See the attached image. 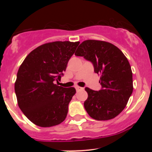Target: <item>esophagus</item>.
Returning a JSON list of instances; mask_svg holds the SVG:
<instances>
[{
  "instance_id": "34e87169",
  "label": "esophagus",
  "mask_w": 152,
  "mask_h": 152,
  "mask_svg": "<svg viewBox=\"0 0 152 152\" xmlns=\"http://www.w3.org/2000/svg\"><path fill=\"white\" fill-rule=\"evenodd\" d=\"M75 88H76V90L77 91H80V90H82V89H83V88H81V87L78 86H75Z\"/></svg>"
}]
</instances>
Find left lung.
Instances as JSON below:
<instances>
[{
  "mask_svg": "<svg viewBox=\"0 0 152 152\" xmlns=\"http://www.w3.org/2000/svg\"><path fill=\"white\" fill-rule=\"evenodd\" d=\"M75 55L83 56L100 74L102 88L85 90L88 98L84 108L91 118L98 121L114 118L124 109L133 91L132 71L126 57L111 43L86 40L78 47Z\"/></svg>",
  "mask_w": 152,
  "mask_h": 152,
  "instance_id": "obj_1",
  "label": "left lung"
}]
</instances>
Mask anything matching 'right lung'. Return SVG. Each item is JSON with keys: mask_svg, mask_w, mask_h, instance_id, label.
I'll list each match as a JSON object with an SVG mask.
<instances>
[{"mask_svg": "<svg viewBox=\"0 0 152 152\" xmlns=\"http://www.w3.org/2000/svg\"><path fill=\"white\" fill-rule=\"evenodd\" d=\"M78 44V41L45 43L32 50L19 68L15 83L18 104L34 124L50 127L65 120L76 89L55 83L64 76Z\"/></svg>", "mask_w": 152, "mask_h": 152, "instance_id": "obj_1", "label": "right lung"}]
</instances>
